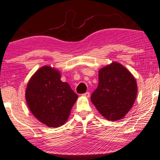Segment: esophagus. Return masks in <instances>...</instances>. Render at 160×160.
Returning a JSON list of instances; mask_svg holds the SVG:
<instances>
[{"mask_svg":"<svg viewBox=\"0 0 160 160\" xmlns=\"http://www.w3.org/2000/svg\"><path fill=\"white\" fill-rule=\"evenodd\" d=\"M82 96H84V97L86 98H89L90 97V93L89 92H86V93H84L83 95H82Z\"/></svg>","mask_w":160,"mask_h":160,"instance_id":"obj_1","label":"esophagus"}]
</instances>
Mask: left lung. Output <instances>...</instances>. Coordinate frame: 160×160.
<instances>
[{
	"label": "left lung",
	"mask_w": 160,
	"mask_h": 160,
	"mask_svg": "<svg viewBox=\"0 0 160 160\" xmlns=\"http://www.w3.org/2000/svg\"><path fill=\"white\" fill-rule=\"evenodd\" d=\"M98 88L91 101L98 111L109 121L122 119L133 106L138 87L135 78L117 62L101 68Z\"/></svg>",
	"instance_id": "left-lung-1"
}]
</instances>
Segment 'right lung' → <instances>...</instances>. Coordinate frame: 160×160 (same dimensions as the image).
<instances>
[{
	"label": "right lung",
	"instance_id": "obj_1",
	"mask_svg": "<svg viewBox=\"0 0 160 160\" xmlns=\"http://www.w3.org/2000/svg\"><path fill=\"white\" fill-rule=\"evenodd\" d=\"M60 78L57 69L45 65L34 73L25 91L32 114L49 128H59L67 122L78 97Z\"/></svg>",
	"mask_w": 160,
	"mask_h": 160
}]
</instances>
